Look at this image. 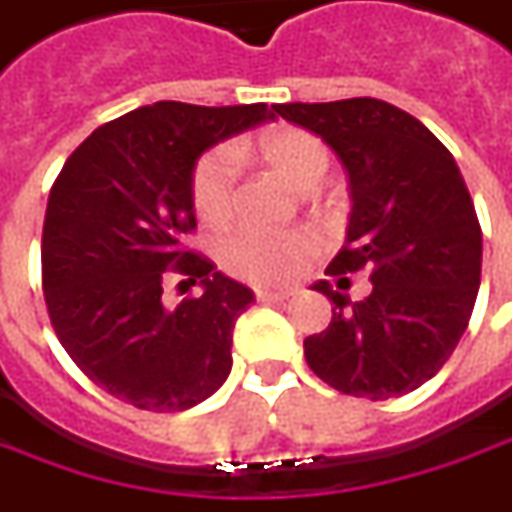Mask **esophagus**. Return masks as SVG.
<instances>
[{"instance_id":"obj_1","label":"esophagus","mask_w":512,"mask_h":512,"mask_svg":"<svg viewBox=\"0 0 512 512\" xmlns=\"http://www.w3.org/2000/svg\"><path fill=\"white\" fill-rule=\"evenodd\" d=\"M290 295H295V290H256V301L262 303H278V301H287Z\"/></svg>"}]
</instances>
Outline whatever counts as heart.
<instances>
[{"instance_id":"obj_1","label":"heart","mask_w":512,"mask_h":512,"mask_svg":"<svg viewBox=\"0 0 512 512\" xmlns=\"http://www.w3.org/2000/svg\"><path fill=\"white\" fill-rule=\"evenodd\" d=\"M253 153L298 189L315 186L329 169V150L315 133L292 125H278L250 142L214 147L192 169V206L206 225H222L231 217L236 200V155ZM317 250V236L309 228L256 231L236 228L220 239V262L234 276L253 284H276L295 273V267Z\"/></svg>"}]
</instances>
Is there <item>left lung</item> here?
I'll list each match as a JSON object with an SVG mask.
<instances>
[{
    "mask_svg": "<svg viewBox=\"0 0 512 512\" xmlns=\"http://www.w3.org/2000/svg\"><path fill=\"white\" fill-rule=\"evenodd\" d=\"M340 155L351 189L343 250L326 276L370 270L373 290L351 301L317 281L334 309L303 357L345 396H404L438 373L474 312L482 231L454 155L432 130L373 97L276 105Z\"/></svg>",
    "mask_w": 512,
    "mask_h": 512,
    "instance_id": "obj_1",
    "label": "left lung"
}]
</instances>
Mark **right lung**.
Returning a JSON list of instances; mask_svg holds the SVG:
<instances>
[{
    "mask_svg": "<svg viewBox=\"0 0 512 512\" xmlns=\"http://www.w3.org/2000/svg\"><path fill=\"white\" fill-rule=\"evenodd\" d=\"M273 111L155 102L105 122L63 164L44 217V301L74 365L119 401L181 412L228 379L253 292L183 250L197 225L189 186L200 155ZM167 272L200 280L204 295L164 307Z\"/></svg>",
    "mask_w": 512,
    "mask_h": 512,
    "instance_id": "obj_1",
    "label": "right lung"
}]
</instances>
